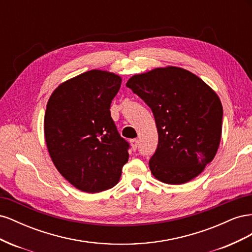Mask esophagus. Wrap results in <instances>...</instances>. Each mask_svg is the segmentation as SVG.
<instances>
[{"instance_id": "obj_1", "label": "esophagus", "mask_w": 252, "mask_h": 252, "mask_svg": "<svg viewBox=\"0 0 252 252\" xmlns=\"http://www.w3.org/2000/svg\"><path fill=\"white\" fill-rule=\"evenodd\" d=\"M130 144H131L132 149L135 150L136 148H138V146H139V141H138V139H133V140L130 141Z\"/></svg>"}]
</instances>
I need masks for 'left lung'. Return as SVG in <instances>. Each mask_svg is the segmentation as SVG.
<instances>
[{
    "instance_id": "8db88e82",
    "label": "left lung",
    "mask_w": 252,
    "mask_h": 252,
    "mask_svg": "<svg viewBox=\"0 0 252 252\" xmlns=\"http://www.w3.org/2000/svg\"><path fill=\"white\" fill-rule=\"evenodd\" d=\"M126 86L149 106L156 120L158 143L149 159L151 173L177 185L197 177L220 141L223 107L218 94L195 74L173 66L135 74Z\"/></svg>"
}]
</instances>
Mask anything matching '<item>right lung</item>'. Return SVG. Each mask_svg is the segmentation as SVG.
<instances>
[{"label": "right lung", "instance_id": "1", "mask_svg": "<svg viewBox=\"0 0 252 252\" xmlns=\"http://www.w3.org/2000/svg\"><path fill=\"white\" fill-rule=\"evenodd\" d=\"M119 75L90 70L64 82L47 103L44 132L59 172L85 192H101L119 182L128 162L129 143L120 135L110 104Z\"/></svg>", "mask_w": 252, "mask_h": 252}]
</instances>
